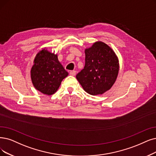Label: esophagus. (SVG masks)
<instances>
[{
  "label": "esophagus",
  "instance_id": "34e87169",
  "mask_svg": "<svg viewBox=\"0 0 156 156\" xmlns=\"http://www.w3.org/2000/svg\"><path fill=\"white\" fill-rule=\"evenodd\" d=\"M70 74L71 75V76H76V71H75V70L70 71Z\"/></svg>",
  "mask_w": 156,
  "mask_h": 156
}]
</instances>
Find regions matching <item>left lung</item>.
<instances>
[{"mask_svg":"<svg viewBox=\"0 0 156 156\" xmlns=\"http://www.w3.org/2000/svg\"><path fill=\"white\" fill-rule=\"evenodd\" d=\"M85 65L76 78L85 91L92 95L102 94L115 83L119 70L115 53L101 41L85 50Z\"/></svg>","mask_w":156,"mask_h":156,"instance_id":"1","label":"left lung"}]
</instances>
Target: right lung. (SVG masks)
Segmentation results:
<instances>
[{
  "label": "right lung",
  "mask_w": 156,
  "mask_h": 156,
  "mask_svg": "<svg viewBox=\"0 0 156 156\" xmlns=\"http://www.w3.org/2000/svg\"><path fill=\"white\" fill-rule=\"evenodd\" d=\"M68 75L58 59V55L43 49L34 61L31 68V80L35 88L43 94L52 95L61 81Z\"/></svg>",
  "instance_id": "obj_1"
}]
</instances>
